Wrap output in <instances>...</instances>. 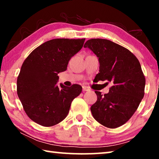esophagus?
<instances>
[{
  "label": "esophagus",
  "instance_id": "34e87169",
  "mask_svg": "<svg viewBox=\"0 0 159 159\" xmlns=\"http://www.w3.org/2000/svg\"><path fill=\"white\" fill-rule=\"evenodd\" d=\"M90 88L86 87V86H83V91H89Z\"/></svg>",
  "mask_w": 159,
  "mask_h": 159
}]
</instances>
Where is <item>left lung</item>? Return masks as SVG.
<instances>
[{
  "instance_id": "1",
  "label": "left lung",
  "mask_w": 159,
  "mask_h": 159,
  "mask_svg": "<svg viewBox=\"0 0 159 159\" xmlns=\"http://www.w3.org/2000/svg\"><path fill=\"white\" fill-rule=\"evenodd\" d=\"M84 48L98 57L99 73L95 79L112 84L104 95L95 92L98 100L90 107L93 116L105 127H119L132 117L144 98L145 78L139 61L130 51L107 39H90Z\"/></svg>"
}]
</instances>
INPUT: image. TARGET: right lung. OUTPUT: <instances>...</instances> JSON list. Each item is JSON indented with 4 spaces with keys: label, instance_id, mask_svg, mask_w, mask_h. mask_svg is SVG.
Masks as SVG:
<instances>
[{
    "label": "right lung",
    "instance_id": "1",
    "mask_svg": "<svg viewBox=\"0 0 159 159\" xmlns=\"http://www.w3.org/2000/svg\"><path fill=\"white\" fill-rule=\"evenodd\" d=\"M85 39H55L32 51L24 61L17 80V92L28 116L50 127L68 115L72 101L82 87L57 85L58 74L66 71L69 61L83 48Z\"/></svg>",
    "mask_w": 159,
    "mask_h": 159
}]
</instances>
